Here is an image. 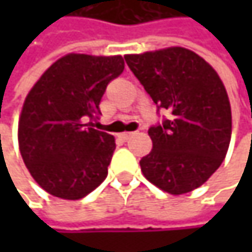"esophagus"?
I'll return each mask as SVG.
<instances>
[{
	"label": "esophagus",
	"instance_id": "obj_1",
	"mask_svg": "<svg viewBox=\"0 0 252 252\" xmlns=\"http://www.w3.org/2000/svg\"><path fill=\"white\" fill-rule=\"evenodd\" d=\"M134 134H135V132H123V134H121V138H123V140H128V138H131Z\"/></svg>",
	"mask_w": 252,
	"mask_h": 252
}]
</instances>
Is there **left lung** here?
Segmentation results:
<instances>
[{"label": "left lung", "mask_w": 252, "mask_h": 252, "mask_svg": "<svg viewBox=\"0 0 252 252\" xmlns=\"http://www.w3.org/2000/svg\"><path fill=\"white\" fill-rule=\"evenodd\" d=\"M124 58L158 108L172 112L149 129L153 147L140 160L143 175L172 195L201 187L222 165L230 143L223 81L206 60L181 46Z\"/></svg>", "instance_id": "left-lung-1"}]
</instances>
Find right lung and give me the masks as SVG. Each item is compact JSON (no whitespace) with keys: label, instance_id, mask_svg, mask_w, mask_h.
Wrapping results in <instances>:
<instances>
[{"label":"right lung","instance_id":"obj_1","mask_svg":"<svg viewBox=\"0 0 252 252\" xmlns=\"http://www.w3.org/2000/svg\"><path fill=\"white\" fill-rule=\"evenodd\" d=\"M124 71L121 55L67 54L27 93L19 120V147L33 179L51 195L80 200L108 175L114 135L94 129L100 99Z\"/></svg>","mask_w":252,"mask_h":252}]
</instances>
